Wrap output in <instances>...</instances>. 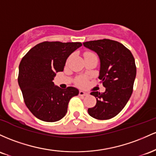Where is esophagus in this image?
I'll list each match as a JSON object with an SVG mask.
<instances>
[{
  "mask_svg": "<svg viewBox=\"0 0 156 156\" xmlns=\"http://www.w3.org/2000/svg\"><path fill=\"white\" fill-rule=\"evenodd\" d=\"M87 94V93L84 92V91H83V90H80V93H79V95L81 96V97H85V96H86Z\"/></svg>",
  "mask_w": 156,
  "mask_h": 156,
  "instance_id": "obj_1",
  "label": "esophagus"
}]
</instances>
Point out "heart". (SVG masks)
<instances>
[{
    "mask_svg": "<svg viewBox=\"0 0 156 156\" xmlns=\"http://www.w3.org/2000/svg\"><path fill=\"white\" fill-rule=\"evenodd\" d=\"M94 55L92 53H86L85 55V56H87V55ZM87 83V80L85 77H80L77 80H76V84L80 86H84V85H86Z\"/></svg>",
    "mask_w": 156,
    "mask_h": 156,
    "instance_id": "b5f03b06",
    "label": "heart"
}]
</instances>
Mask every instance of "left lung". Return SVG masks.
I'll return each instance as SVG.
<instances>
[{
  "instance_id": "8db88e82",
  "label": "left lung",
  "mask_w": 156,
  "mask_h": 156,
  "mask_svg": "<svg viewBox=\"0 0 156 156\" xmlns=\"http://www.w3.org/2000/svg\"><path fill=\"white\" fill-rule=\"evenodd\" d=\"M97 54L100 60L99 79L105 91H93L97 104L88 108V114L99 120L110 119L125 108L131 97L136 67L130 51L115 40L103 39L83 43Z\"/></svg>"
}]
</instances>
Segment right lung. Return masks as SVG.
Wrapping results in <instances>:
<instances>
[{"mask_svg":"<svg viewBox=\"0 0 156 156\" xmlns=\"http://www.w3.org/2000/svg\"><path fill=\"white\" fill-rule=\"evenodd\" d=\"M81 43L43 42L31 48L19 66L18 84L26 107L34 116L55 122L66 116L70 99L79 94L74 87L55 85L56 73L62 71L66 59Z\"/></svg>","mask_w":156,"mask_h":156,"instance_id":"add662e5","label":"right lung"}]
</instances>
